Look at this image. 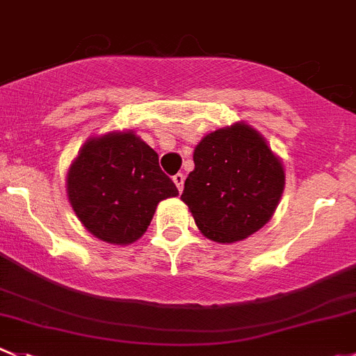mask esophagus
Wrapping results in <instances>:
<instances>
[{"label": "esophagus", "instance_id": "obj_1", "mask_svg": "<svg viewBox=\"0 0 356 356\" xmlns=\"http://www.w3.org/2000/svg\"><path fill=\"white\" fill-rule=\"evenodd\" d=\"M172 181H174V184L177 186L179 193H181L182 188H184V174H175L174 177H172Z\"/></svg>", "mask_w": 356, "mask_h": 356}]
</instances>
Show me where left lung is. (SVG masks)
Listing matches in <instances>:
<instances>
[{
    "label": "left lung",
    "mask_w": 356,
    "mask_h": 356,
    "mask_svg": "<svg viewBox=\"0 0 356 356\" xmlns=\"http://www.w3.org/2000/svg\"><path fill=\"white\" fill-rule=\"evenodd\" d=\"M195 170L181 200L203 236L234 243L273 217L285 186V168L264 137L245 122L210 132L196 144Z\"/></svg>",
    "instance_id": "left-lung-1"
}]
</instances>
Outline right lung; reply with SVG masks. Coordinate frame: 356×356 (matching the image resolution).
Returning a JSON list of instances; mask_svg holds the SVG:
<instances>
[{
    "instance_id": "add662e5",
    "label": "right lung",
    "mask_w": 356,
    "mask_h": 356,
    "mask_svg": "<svg viewBox=\"0 0 356 356\" xmlns=\"http://www.w3.org/2000/svg\"><path fill=\"white\" fill-rule=\"evenodd\" d=\"M65 191L85 229L111 245L139 240L158 203L179 195L156 151L132 130L86 140L69 165Z\"/></svg>"
}]
</instances>
